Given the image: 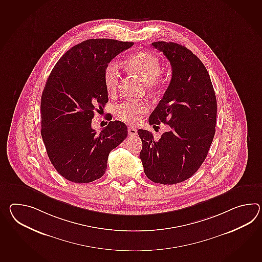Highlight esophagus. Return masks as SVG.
Returning a JSON list of instances; mask_svg holds the SVG:
<instances>
[{"label":"esophagus","instance_id":"esophagus-1","mask_svg":"<svg viewBox=\"0 0 262 262\" xmlns=\"http://www.w3.org/2000/svg\"><path fill=\"white\" fill-rule=\"evenodd\" d=\"M128 134L129 136H136L137 135V129L134 127H128Z\"/></svg>","mask_w":262,"mask_h":262}]
</instances>
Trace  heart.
Instances as JSON below:
<instances>
[{
    "label": "heart",
    "instance_id": "b5f03b06",
    "mask_svg": "<svg viewBox=\"0 0 262 262\" xmlns=\"http://www.w3.org/2000/svg\"><path fill=\"white\" fill-rule=\"evenodd\" d=\"M127 66L145 82L155 85L159 81V74L162 70L161 60L156 54L147 51H140L132 54L127 60ZM105 88L109 93H115L120 81V71L115 62H110L105 68L103 73ZM149 105L145 101L129 100L117 106V117L125 122L135 124L141 117L147 114Z\"/></svg>",
    "mask_w": 262,
    "mask_h": 262
}]
</instances>
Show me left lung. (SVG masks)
I'll list each match as a JSON object with an SVG mask.
<instances>
[{
    "mask_svg": "<svg viewBox=\"0 0 262 262\" xmlns=\"http://www.w3.org/2000/svg\"><path fill=\"white\" fill-rule=\"evenodd\" d=\"M151 46L168 59L172 78L148 122L170 128L158 141L139 129L140 159L150 181L172 185L190 179L207 157L215 134L217 102L209 72L195 54L174 42Z\"/></svg>",
    "mask_w": 262,
    "mask_h": 262,
    "instance_id": "obj_1",
    "label": "left lung"
}]
</instances>
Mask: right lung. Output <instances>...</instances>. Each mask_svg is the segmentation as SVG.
Wrapping results in <instances>:
<instances>
[{"instance_id":"1","label":"right lung","mask_w":262,"mask_h":262,"mask_svg":"<svg viewBox=\"0 0 262 262\" xmlns=\"http://www.w3.org/2000/svg\"><path fill=\"white\" fill-rule=\"evenodd\" d=\"M134 42L88 39L59 59L41 97V136L59 174L75 183L99 180L108 156L128 135L121 121H110L97 133L94 112L108 102L103 81L106 66Z\"/></svg>"}]
</instances>
